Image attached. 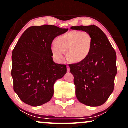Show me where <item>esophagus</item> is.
Wrapping results in <instances>:
<instances>
[{
  "label": "esophagus",
  "instance_id": "34e87169",
  "mask_svg": "<svg viewBox=\"0 0 128 128\" xmlns=\"http://www.w3.org/2000/svg\"><path fill=\"white\" fill-rule=\"evenodd\" d=\"M67 72H69L70 71V67H69V66H67Z\"/></svg>",
  "mask_w": 128,
  "mask_h": 128
}]
</instances>
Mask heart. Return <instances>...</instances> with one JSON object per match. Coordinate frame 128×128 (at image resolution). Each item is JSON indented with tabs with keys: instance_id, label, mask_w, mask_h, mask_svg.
Here are the masks:
<instances>
[{
	"instance_id": "b5f03b06",
	"label": "heart",
	"mask_w": 128,
	"mask_h": 128,
	"mask_svg": "<svg viewBox=\"0 0 128 128\" xmlns=\"http://www.w3.org/2000/svg\"><path fill=\"white\" fill-rule=\"evenodd\" d=\"M92 38L86 31L73 30L60 36L56 42H53L51 51L55 59L61 62L64 59V52L67 57L74 62L83 61L90 53Z\"/></svg>"
}]
</instances>
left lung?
Here are the masks:
<instances>
[{
    "label": "left lung",
    "mask_w": 128,
    "mask_h": 128,
    "mask_svg": "<svg viewBox=\"0 0 128 128\" xmlns=\"http://www.w3.org/2000/svg\"><path fill=\"white\" fill-rule=\"evenodd\" d=\"M71 29L87 32L92 38V49L87 58L69 65L74 76L76 98L87 106H100L114 88L117 72L116 51L105 33L98 26H72Z\"/></svg>",
    "instance_id": "8db88e82"
}]
</instances>
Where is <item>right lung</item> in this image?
Segmentation results:
<instances>
[{
  "label": "right lung",
  "mask_w": 128,
  "mask_h": 128,
  "mask_svg": "<svg viewBox=\"0 0 128 128\" xmlns=\"http://www.w3.org/2000/svg\"><path fill=\"white\" fill-rule=\"evenodd\" d=\"M67 30L48 24L31 26L22 34L13 50L14 90L28 105L38 106L49 102L56 80L67 73V66L53 61L51 46L56 36Z\"/></svg>",
  "instance_id": "obj_1"
}]
</instances>
